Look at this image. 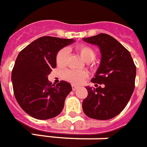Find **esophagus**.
<instances>
[{
    "label": "esophagus",
    "mask_w": 147,
    "mask_h": 147,
    "mask_svg": "<svg viewBox=\"0 0 147 147\" xmlns=\"http://www.w3.org/2000/svg\"><path fill=\"white\" fill-rule=\"evenodd\" d=\"M78 89V86H77L75 85H72V90H74V91H75L76 90H77Z\"/></svg>",
    "instance_id": "obj_1"
}]
</instances>
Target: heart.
I'll list each match as a JSON object with an SVG mask.
<instances>
[{"mask_svg": "<svg viewBox=\"0 0 147 147\" xmlns=\"http://www.w3.org/2000/svg\"><path fill=\"white\" fill-rule=\"evenodd\" d=\"M75 50L80 55L82 59L86 62L93 61L96 57V51L89 45L80 44L75 47ZM68 57V50L65 48L58 51L55 57V61L57 67H64L66 66ZM88 73L85 70H68L64 73V78L74 84H80L86 78H87Z\"/></svg>", "mask_w": 147, "mask_h": 147, "instance_id": "obj_1", "label": "heart"}]
</instances>
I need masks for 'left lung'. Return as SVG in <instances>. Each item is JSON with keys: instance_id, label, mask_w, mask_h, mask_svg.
<instances>
[{"instance_id": "1", "label": "left lung", "mask_w": 147, "mask_h": 147, "mask_svg": "<svg viewBox=\"0 0 147 147\" xmlns=\"http://www.w3.org/2000/svg\"><path fill=\"white\" fill-rule=\"evenodd\" d=\"M83 41L100 49V65L91 82L102 86L86 87L88 96L83 102V110L93 119H111L124 110L133 94L136 66L128 50L108 34L83 38Z\"/></svg>"}]
</instances>
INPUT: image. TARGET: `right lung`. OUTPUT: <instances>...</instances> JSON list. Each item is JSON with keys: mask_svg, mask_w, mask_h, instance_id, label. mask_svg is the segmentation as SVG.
I'll use <instances>...</instances> for the list:
<instances>
[{"mask_svg": "<svg viewBox=\"0 0 147 147\" xmlns=\"http://www.w3.org/2000/svg\"><path fill=\"white\" fill-rule=\"evenodd\" d=\"M73 42V38L42 36L27 45L16 57L11 74L14 96L23 111L34 118H55L64 109L71 85L63 80L54 85L48 75L56 67L58 51Z\"/></svg>", "mask_w": 147, "mask_h": 147, "instance_id": "obj_1", "label": "right lung"}]
</instances>
